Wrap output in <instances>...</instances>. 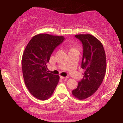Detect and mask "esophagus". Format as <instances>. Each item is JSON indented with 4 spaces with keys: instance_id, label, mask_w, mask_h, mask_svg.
<instances>
[{
    "instance_id": "1",
    "label": "esophagus",
    "mask_w": 123,
    "mask_h": 123,
    "mask_svg": "<svg viewBox=\"0 0 123 123\" xmlns=\"http://www.w3.org/2000/svg\"><path fill=\"white\" fill-rule=\"evenodd\" d=\"M60 78H61V79H67L68 77V76H66V77H64V76H60Z\"/></svg>"
}]
</instances>
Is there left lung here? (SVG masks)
Wrapping results in <instances>:
<instances>
[{
	"label": "left lung",
	"instance_id": "left-lung-1",
	"mask_svg": "<svg viewBox=\"0 0 123 123\" xmlns=\"http://www.w3.org/2000/svg\"><path fill=\"white\" fill-rule=\"evenodd\" d=\"M83 47L81 68L84 78L72 91L74 96L83 100L91 96L100 86L106 70V58L102 43L89 34L76 35Z\"/></svg>",
	"mask_w": 123,
	"mask_h": 123
}]
</instances>
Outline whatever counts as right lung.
I'll list each match as a JSON object with an SVG mask.
<instances>
[{
	"label": "right lung",
	"instance_id": "obj_1",
	"mask_svg": "<svg viewBox=\"0 0 123 123\" xmlns=\"http://www.w3.org/2000/svg\"><path fill=\"white\" fill-rule=\"evenodd\" d=\"M63 36L46 34L35 35L23 54L22 72L25 84L33 96L45 100L51 96L60 76L49 73L46 64L54 49L64 41Z\"/></svg>",
	"mask_w": 123,
	"mask_h": 123
}]
</instances>
